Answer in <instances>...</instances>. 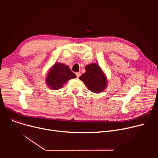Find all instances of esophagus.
<instances>
[{
	"label": "esophagus",
	"instance_id": "34e87169",
	"mask_svg": "<svg viewBox=\"0 0 158 158\" xmlns=\"http://www.w3.org/2000/svg\"><path fill=\"white\" fill-rule=\"evenodd\" d=\"M76 76L77 78H79L81 76V73H79V72H77V73H76Z\"/></svg>",
	"mask_w": 158,
	"mask_h": 158
}]
</instances>
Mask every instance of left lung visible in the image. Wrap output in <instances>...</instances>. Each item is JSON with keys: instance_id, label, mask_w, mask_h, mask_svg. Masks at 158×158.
<instances>
[{"instance_id": "8db88e82", "label": "left lung", "mask_w": 158, "mask_h": 158, "mask_svg": "<svg viewBox=\"0 0 158 158\" xmlns=\"http://www.w3.org/2000/svg\"><path fill=\"white\" fill-rule=\"evenodd\" d=\"M86 72L79 79L84 82L87 88L94 93H101L106 89L107 79L101 68L97 63L85 66Z\"/></svg>"}]
</instances>
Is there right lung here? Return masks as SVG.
Instances as JSON below:
<instances>
[{"instance_id": "1", "label": "right lung", "mask_w": 158, "mask_h": 158, "mask_svg": "<svg viewBox=\"0 0 158 158\" xmlns=\"http://www.w3.org/2000/svg\"><path fill=\"white\" fill-rule=\"evenodd\" d=\"M76 77V74L71 71L69 66L56 63L47 74L46 83L50 88L56 90L61 88L69 80Z\"/></svg>"}]
</instances>
